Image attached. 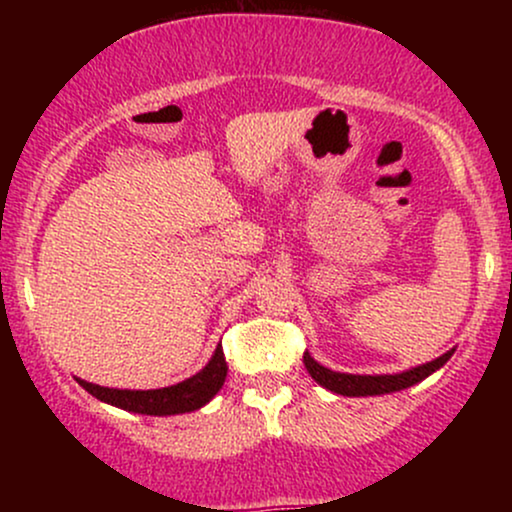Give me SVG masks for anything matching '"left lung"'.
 I'll return each instance as SVG.
<instances>
[{"label": "left lung", "mask_w": 512, "mask_h": 512, "mask_svg": "<svg viewBox=\"0 0 512 512\" xmlns=\"http://www.w3.org/2000/svg\"><path fill=\"white\" fill-rule=\"evenodd\" d=\"M455 354V349L445 351L443 356L433 358V361L421 363V366L402 370V373H383V375H356V373H339V370L325 368L315 361L313 356L305 351L303 363L308 368V373L313 375L317 385H322L325 390L334 392V395L344 397H375V395H390V392L407 390V387L421 383L428 375L436 373L438 368H443L450 361V356Z\"/></svg>", "instance_id": "8db88e82"}]
</instances>
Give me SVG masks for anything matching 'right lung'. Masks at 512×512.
I'll return each mask as SVG.
<instances>
[{
  "mask_svg": "<svg viewBox=\"0 0 512 512\" xmlns=\"http://www.w3.org/2000/svg\"><path fill=\"white\" fill-rule=\"evenodd\" d=\"M226 358H223L221 344L216 346L211 354L209 363L192 378L182 380V383L158 387V390H117V387H103L96 383H86V380L76 378L88 395H93L110 407L132 411V414L146 416H173L187 414V411L202 409L214 399L216 392L226 383Z\"/></svg>",
  "mask_w": 512,
  "mask_h": 512,
  "instance_id": "obj_1",
  "label": "right lung"
}]
</instances>
